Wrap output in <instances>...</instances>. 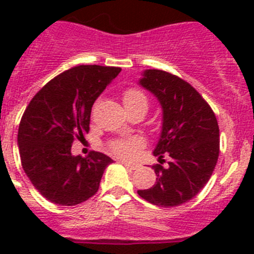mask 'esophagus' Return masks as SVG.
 <instances>
[{
    "label": "esophagus",
    "mask_w": 254,
    "mask_h": 254,
    "mask_svg": "<svg viewBox=\"0 0 254 254\" xmlns=\"http://www.w3.org/2000/svg\"><path fill=\"white\" fill-rule=\"evenodd\" d=\"M122 164L125 165L126 168H127V169H129V170L137 169V165H136V164H129V163H126V161H122Z\"/></svg>",
    "instance_id": "obj_1"
}]
</instances>
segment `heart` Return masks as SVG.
Here are the masks:
<instances>
[{
  "label": "heart",
  "mask_w": 254,
  "mask_h": 254,
  "mask_svg": "<svg viewBox=\"0 0 254 254\" xmlns=\"http://www.w3.org/2000/svg\"><path fill=\"white\" fill-rule=\"evenodd\" d=\"M123 103H125L127 111H133L137 108L146 109L149 107L146 94L137 87H128L123 91ZM141 146V141L138 138H118L108 143V147L112 154L121 156V158H132L136 150Z\"/></svg>",
  "instance_id": "heart-1"
}]
</instances>
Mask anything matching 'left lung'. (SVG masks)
<instances>
[{"instance_id":"obj_1","label":"left lung","mask_w":254,"mask_h":254,"mask_svg":"<svg viewBox=\"0 0 254 254\" xmlns=\"http://www.w3.org/2000/svg\"><path fill=\"white\" fill-rule=\"evenodd\" d=\"M140 85L158 98L163 109L160 138L154 150L168 167H152L156 183L138 196L161 207L188 202L205 187L220 151L216 117L198 91L187 81L161 69H146ZM165 161V160H164Z\"/></svg>"}]
</instances>
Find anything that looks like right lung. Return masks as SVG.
Wrapping results in <instances>:
<instances>
[{
  "mask_svg": "<svg viewBox=\"0 0 254 254\" xmlns=\"http://www.w3.org/2000/svg\"><path fill=\"white\" fill-rule=\"evenodd\" d=\"M120 67L81 64L44 85L26 107L17 145L22 169L40 194L60 206H75L98 192L109 156L91 151L73 156L76 138L89 132L91 107Z\"/></svg>",
  "mask_w": 254,
  "mask_h": 254,
  "instance_id": "1",
  "label": "right lung"
}]
</instances>
